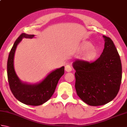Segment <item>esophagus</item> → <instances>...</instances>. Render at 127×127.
Wrapping results in <instances>:
<instances>
[{"instance_id":"34e87169","label":"esophagus","mask_w":127,"mask_h":127,"mask_svg":"<svg viewBox=\"0 0 127 127\" xmlns=\"http://www.w3.org/2000/svg\"><path fill=\"white\" fill-rule=\"evenodd\" d=\"M65 70L67 72H70L72 70V68L71 65L70 64H67L65 66Z\"/></svg>"}]
</instances>
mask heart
I'll return each mask as SVG.
<instances>
[{"label":"heart","mask_w":127,"mask_h":127,"mask_svg":"<svg viewBox=\"0 0 127 127\" xmlns=\"http://www.w3.org/2000/svg\"><path fill=\"white\" fill-rule=\"evenodd\" d=\"M93 48V45L89 42H84L81 46V50L83 51H87L88 52L85 54L84 58L87 61H92L95 59L97 56L96 51L92 49Z\"/></svg>","instance_id":"obj_1"}]
</instances>
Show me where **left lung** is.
<instances>
[{"instance_id": "obj_1", "label": "left lung", "mask_w": 127, "mask_h": 127, "mask_svg": "<svg viewBox=\"0 0 127 127\" xmlns=\"http://www.w3.org/2000/svg\"><path fill=\"white\" fill-rule=\"evenodd\" d=\"M105 46L100 57L89 62H73L75 89L80 98L91 106H100L112 100L118 94L122 81V64L112 40L103 35Z\"/></svg>"}]
</instances>
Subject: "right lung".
<instances>
[{"label": "right lung", "instance_id": "1", "mask_svg": "<svg viewBox=\"0 0 127 127\" xmlns=\"http://www.w3.org/2000/svg\"><path fill=\"white\" fill-rule=\"evenodd\" d=\"M34 36L22 33L16 39L8 57L7 73L10 90L15 98L25 104L39 106L46 102L52 96L59 80L64 74V66L51 72L37 85H30L21 82L16 74L13 66L16 48L23 37L32 38Z\"/></svg>", "mask_w": 127, "mask_h": 127}]
</instances>
